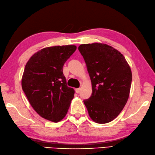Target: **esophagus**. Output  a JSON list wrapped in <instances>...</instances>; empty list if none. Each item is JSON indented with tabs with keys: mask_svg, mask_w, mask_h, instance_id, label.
Masks as SVG:
<instances>
[{
	"mask_svg": "<svg viewBox=\"0 0 155 155\" xmlns=\"http://www.w3.org/2000/svg\"><path fill=\"white\" fill-rule=\"evenodd\" d=\"M80 91H81V89L80 88L75 89V91H76V93H77V94H78V93L80 92Z\"/></svg>",
	"mask_w": 155,
	"mask_h": 155,
	"instance_id": "34e87169",
	"label": "esophagus"
}]
</instances>
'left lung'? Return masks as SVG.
Masks as SVG:
<instances>
[{
    "label": "left lung",
    "mask_w": 155,
    "mask_h": 155,
    "mask_svg": "<svg viewBox=\"0 0 155 155\" xmlns=\"http://www.w3.org/2000/svg\"><path fill=\"white\" fill-rule=\"evenodd\" d=\"M78 50L85 61L92 94L84 104L94 122L105 124L118 117L127 102L131 70L121 53L110 45L83 44Z\"/></svg>",
    "instance_id": "obj_1"
}]
</instances>
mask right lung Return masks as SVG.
Wrapping results in <instances>:
<instances>
[{"instance_id":"1","label":"right lung","mask_w":155,"mask_h":155,"mask_svg":"<svg viewBox=\"0 0 155 155\" xmlns=\"http://www.w3.org/2000/svg\"><path fill=\"white\" fill-rule=\"evenodd\" d=\"M76 49L75 45L45 47L31 56L25 66L22 89L34 110L50 121L62 120L74 97L62 68Z\"/></svg>"}]
</instances>
